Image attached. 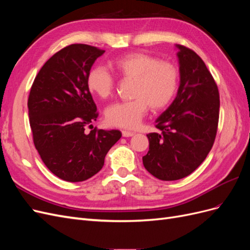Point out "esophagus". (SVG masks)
Returning a JSON list of instances; mask_svg holds the SVG:
<instances>
[{
	"mask_svg": "<svg viewBox=\"0 0 250 250\" xmlns=\"http://www.w3.org/2000/svg\"><path fill=\"white\" fill-rule=\"evenodd\" d=\"M134 134V132L132 131H128V130H123L122 131V135L124 138H129V137H132V135Z\"/></svg>",
	"mask_w": 250,
	"mask_h": 250,
	"instance_id": "1",
	"label": "esophagus"
}]
</instances>
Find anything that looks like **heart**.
<instances>
[{
    "label": "heart",
    "mask_w": 250,
    "mask_h": 250,
    "mask_svg": "<svg viewBox=\"0 0 250 250\" xmlns=\"http://www.w3.org/2000/svg\"><path fill=\"white\" fill-rule=\"evenodd\" d=\"M116 76L132 80L133 100L110 105L105 111L107 123L121 128H135L146 116L149 107L158 111L168 107L177 93L178 67L167 60H161L143 52L128 53L110 63ZM90 93L107 99L115 93L116 78L102 66H95L86 77Z\"/></svg>",
    "instance_id": "heart-1"
}]
</instances>
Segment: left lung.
Instances as JSON below:
<instances>
[{
  "label": "left lung",
  "instance_id": "left-lung-1",
  "mask_svg": "<svg viewBox=\"0 0 250 250\" xmlns=\"http://www.w3.org/2000/svg\"><path fill=\"white\" fill-rule=\"evenodd\" d=\"M177 48V96L156 120L162 133L147 134L149 151L143 156L144 167L161 180H177L197 169L214 145L219 122L220 96L210 72L193 50Z\"/></svg>",
  "mask_w": 250,
  "mask_h": 250
}]
</instances>
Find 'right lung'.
<instances>
[{"label": "right lung", "instance_id": "obj_1", "mask_svg": "<svg viewBox=\"0 0 250 250\" xmlns=\"http://www.w3.org/2000/svg\"><path fill=\"white\" fill-rule=\"evenodd\" d=\"M105 51L73 43L42 65L28 98L34 146L47 168L60 179L78 183L99 172L119 130L93 127L97 106L86 85L95 60ZM86 126L92 130L86 133Z\"/></svg>", "mask_w": 250, "mask_h": 250}]
</instances>
